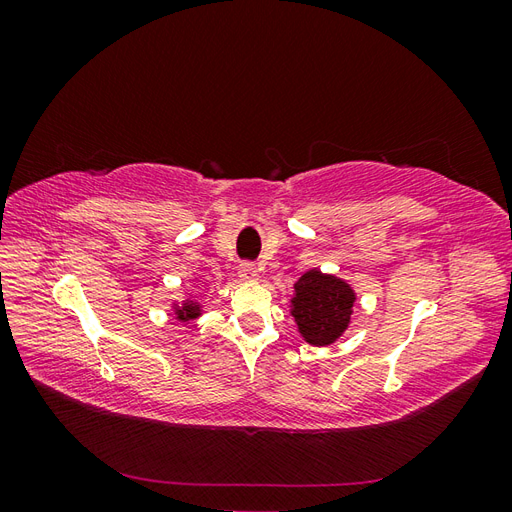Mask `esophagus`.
I'll return each mask as SVG.
<instances>
[{"label": "esophagus", "mask_w": 512, "mask_h": 512, "mask_svg": "<svg viewBox=\"0 0 512 512\" xmlns=\"http://www.w3.org/2000/svg\"><path fill=\"white\" fill-rule=\"evenodd\" d=\"M239 277L245 282H256L260 277V271L258 267L254 265V262H241L239 265Z\"/></svg>", "instance_id": "esophagus-1"}]
</instances>
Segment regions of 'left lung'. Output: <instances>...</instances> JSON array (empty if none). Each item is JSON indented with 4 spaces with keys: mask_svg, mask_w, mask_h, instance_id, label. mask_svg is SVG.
<instances>
[{
    "mask_svg": "<svg viewBox=\"0 0 512 512\" xmlns=\"http://www.w3.org/2000/svg\"><path fill=\"white\" fill-rule=\"evenodd\" d=\"M354 290L335 275L307 271L294 284L290 314L307 344L329 346L348 329Z\"/></svg>",
    "mask_w": 512,
    "mask_h": 512,
    "instance_id": "1",
    "label": "left lung"
}]
</instances>
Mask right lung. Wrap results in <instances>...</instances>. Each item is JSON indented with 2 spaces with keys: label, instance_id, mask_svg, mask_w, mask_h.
<instances>
[{
  "label": "right lung",
  "instance_id": "obj_1",
  "mask_svg": "<svg viewBox=\"0 0 512 512\" xmlns=\"http://www.w3.org/2000/svg\"><path fill=\"white\" fill-rule=\"evenodd\" d=\"M175 307V316H177V320H181V322H190V320H196L198 316H200V305L196 303V301H185V303H181V305H173Z\"/></svg>",
  "mask_w": 512,
  "mask_h": 512
}]
</instances>
